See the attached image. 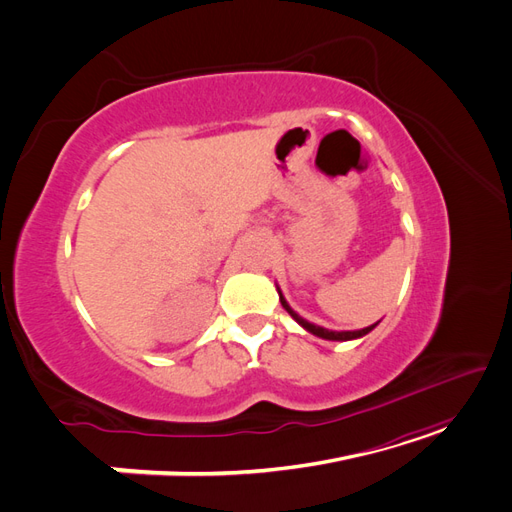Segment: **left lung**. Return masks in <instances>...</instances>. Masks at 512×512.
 Wrapping results in <instances>:
<instances>
[{
	"instance_id": "8db88e82",
	"label": "left lung",
	"mask_w": 512,
	"mask_h": 512,
	"mask_svg": "<svg viewBox=\"0 0 512 512\" xmlns=\"http://www.w3.org/2000/svg\"><path fill=\"white\" fill-rule=\"evenodd\" d=\"M277 292H280V290H277ZM280 301H282V305H284L286 312H288L294 320H297L305 331H309L312 335H318V337H322V339H331V342H348V339L363 337V335H367L371 329H376V327H378V322H376V324H371V327H365V329H361V331H329V329L316 327V324H312V322H307L305 318H301V316H299L297 312H294V309L286 303V299L282 297V292H280Z\"/></svg>"
}]
</instances>
